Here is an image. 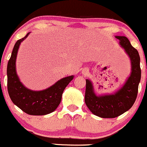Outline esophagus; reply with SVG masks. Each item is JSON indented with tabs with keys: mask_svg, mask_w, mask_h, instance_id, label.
<instances>
[{
	"mask_svg": "<svg viewBox=\"0 0 147 147\" xmlns=\"http://www.w3.org/2000/svg\"><path fill=\"white\" fill-rule=\"evenodd\" d=\"M88 70L87 69H86V68H85V69H83V71H82V73L85 74V75H86V74L88 73Z\"/></svg>",
	"mask_w": 147,
	"mask_h": 147,
	"instance_id": "esophagus-1",
	"label": "esophagus"
}]
</instances>
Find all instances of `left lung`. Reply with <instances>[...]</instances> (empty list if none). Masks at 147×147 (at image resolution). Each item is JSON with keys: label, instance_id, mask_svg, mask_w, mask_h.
I'll use <instances>...</instances> for the list:
<instances>
[{"label": "left lung", "instance_id": "8db88e82", "mask_svg": "<svg viewBox=\"0 0 147 147\" xmlns=\"http://www.w3.org/2000/svg\"><path fill=\"white\" fill-rule=\"evenodd\" d=\"M119 44L131 60V72L124 85L113 94L97 95L92 82L86 79L85 102L94 115L102 118H115L129 110L134 105L141 80L140 57L138 51L131 46L125 36H115Z\"/></svg>", "mask_w": 147, "mask_h": 147}]
</instances>
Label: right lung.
I'll list each match as a JSON object with an SVG mask.
<instances>
[{
    "mask_svg": "<svg viewBox=\"0 0 147 147\" xmlns=\"http://www.w3.org/2000/svg\"><path fill=\"white\" fill-rule=\"evenodd\" d=\"M27 33L16 41L7 65V87L12 102L23 112L30 115H45L56 110L61 100L63 91L74 78L73 75L61 78L53 86L42 90H32L20 81L16 70V59L21 42Z\"/></svg>",
    "mask_w": 147,
    "mask_h": 147,
    "instance_id": "obj_1",
    "label": "right lung"
}]
</instances>
